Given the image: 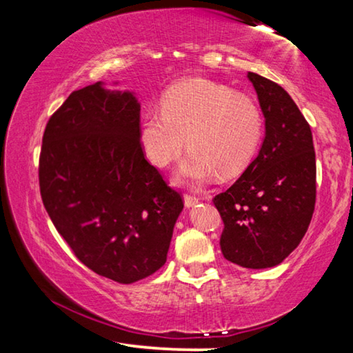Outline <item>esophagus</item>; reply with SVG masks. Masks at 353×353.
Segmentation results:
<instances>
[{
  "label": "esophagus",
  "mask_w": 353,
  "mask_h": 353,
  "mask_svg": "<svg viewBox=\"0 0 353 353\" xmlns=\"http://www.w3.org/2000/svg\"><path fill=\"white\" fill-rule=\"evenodd\" d=\"M183 202H185V207L187 208H190V207H193V205H196L199 202V199L196 198V196H191V194H185L183 196Z\"/></svg>",
  "instance_id": "obj_1"
}]
</instances>
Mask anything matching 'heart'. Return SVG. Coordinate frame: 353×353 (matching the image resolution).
<instances>
[{
	"label": "heart",
	"instance_id": "b5f03b06",
	"mask_svg": "<svg viewBox=\"0 0 353 353\" xmlns=\"http://www.w3.org/2000/svg\"><path fill=\"white\" fill-rule=\"evenodd\" d=\"M191 149L177 172L179 181L207 182L216 174L234 177L248 168L263 137L259 104L244 93L207 79H188L170 87L162 110H148L140 141L146 157L166 168Z\"/></svg>",
	"mask_w": 353,
	"mask_h": 353
}]
</instances>
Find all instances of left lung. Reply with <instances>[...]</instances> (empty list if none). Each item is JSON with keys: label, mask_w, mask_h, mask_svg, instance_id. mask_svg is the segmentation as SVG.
I'll use <instances>...</instances> for the list:
<instances>
[{"label": "left lung", "mask_w": 353, "mask_h": 353, "mask_svg": "<svg viewBox=\"0 0 353 353\" xmlns=\"http://www.w3.org/2000/svg\"><path fill=\"white\" fill-rule=\"evenodd\" d=\"M248 79L265 117V140L241 177L213 204L224 223V259L265 270L280 265L305 235L316 202V155L310 124L290 94L256 73H248Z\"/></svg>", "instance_id": "8db88e82"}]
</instances>
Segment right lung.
Returning a JSON list of instances; mask_svg holds the SVG:
<instances>
[{"mask_svg": "<svg viewBox=\"0 0 353 353\" xmlns=\"http://www.w3.org/2000/svg\"><path fill=\"white\" fill-rule=\"evenodd\" d=\"M39 182L52 224L93 272L128 285L165 265L183 202L145 159L132 92L97 82L71 93L46 124Z\"/></svg>", "mask_w": 353, "mask_h": 353, "instance_id": "1", "label": "right lung"}]
</instances>
